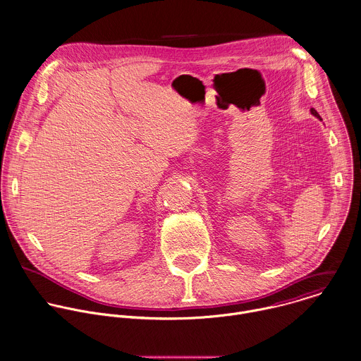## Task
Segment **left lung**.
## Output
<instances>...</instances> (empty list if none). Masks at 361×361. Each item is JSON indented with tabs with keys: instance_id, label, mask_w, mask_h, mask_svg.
<instances>
[{
	"instance_id": "left-lung-1",
	"label": "left lung",
	"mask_w": 361,
	"mask_h": 361,
	"mask_svg": "<svg viewBox=\"0 0 361 361\" xmlns=\"http://www.w3.org/2000/svg\"><path fill=\"white\" fill-rule=\"evenodd\" d=\"M311 112H312V114H314V115H315V116H317V118H319V119H321V116H319V114H318V112H317V111H315V109H314V108H312V109H311Z\"/></svg>"
}]
</instances>
